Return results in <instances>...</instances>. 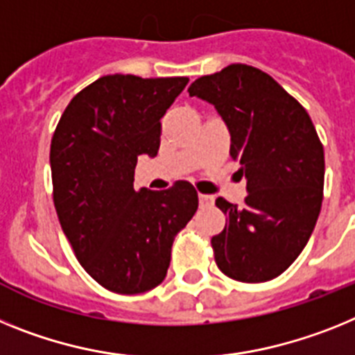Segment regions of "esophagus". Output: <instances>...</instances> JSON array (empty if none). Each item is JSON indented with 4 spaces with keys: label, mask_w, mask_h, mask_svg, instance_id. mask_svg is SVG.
Returning <instances> with one entry per match:
<instances>
[{
    "label": "esophagus",
    "mask_w": 355,
    "mask_h": 355,
    "mask_svg": "<svg viewBox=\"0 0 355 355\" xmlns=\"http://www.w3.org/2000/svg\"><path fill=\"white\" fill-rule=\"evenodd\" d=\"M198 200L202 207H211L212 203H214V198L211 195H202V193L198 195Z\"/></svg>",
    "instance_id": "obj_1"
}]
</instances>
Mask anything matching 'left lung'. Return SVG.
<instances>
[{"label":"left lung","instance_id":"8db88e82","mask_svg":"<svg viewBox=\"0 0 355 355\" xmlns=\"http://www.w3.org/2000/svg\"><path fill=\"white\" fill-rule=\"evenodd\" d=\"M187 92L214 105L225 121L248 191L241 207L216 200L227 214L223 232L211 239L216 264L239 282L275 279L304 250L322 209L325 157L309 114L246 64L200 76Z\"/></svg>","mask_w":355,"mask_h":355}]
</instances>
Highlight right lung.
I'll return each instance as SVG.
<instances>
[{"label":"right lung","mask_w":355,"mask_h":355,"mask_svg":"<svg viewBox=\"0 0 355 355\" xmlns=\"http://www.w3.org/2000/svg\"><path fill=\"white\" fill-rule=\"evenodd\" d=\"M189 78L107 75L76 94L55 128L49 164L58 221L78 263L98 284L137 295L164 280L175 236L198 209L178 180L134 189L137 157H155L160 118Z\"/></svg>","instance_id":"1"}]
</instances>
